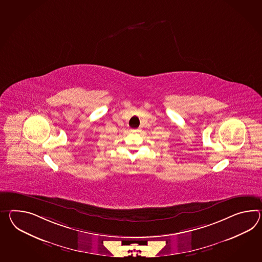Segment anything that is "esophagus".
<instances>
[{
	"label": "esophagus",
	"instance_id": "34e87169",
	"mask_svg": "<svg viewBox=\"0 0 262 262\" xmlns=\"http://www.w3.org/2000/svg\"><path fill=\"white\" fill-rule=\"evenodd\" d=\"M132 132H133V133H138V132H139V129H138V128H133V129H132Z\"/></svg>",
	"mask_w": 262,
	"mask_h": 262
}]
</instances>
